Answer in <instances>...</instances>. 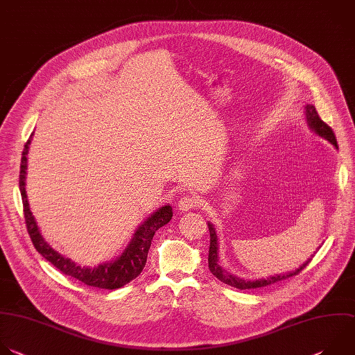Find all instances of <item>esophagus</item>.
Here are the masks:
<instances>
[{
	"instance_id": "esophagus-1",
	"label": "esophagus",
	"mask_w": 355,
	"mask_h": 355,
	"mask_svg": "<svg viewBox=\"0 0 355 355\" xmlns=\"http://www.w3.org/2000/svg\"><path fill=\"white\" fill-rule=\"evenodd\" d=\"M199 206V199L195 195H184L178 200V207L182 211H188L191 209H195Z\"/></svg>"
}]
</instances>
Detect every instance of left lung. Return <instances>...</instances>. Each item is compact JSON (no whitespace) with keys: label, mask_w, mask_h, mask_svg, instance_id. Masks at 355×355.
Here are the masks:
<instances>
[{"label":"left lung","mask_w":355,"mask_h":355,"mask_svg":"<svg viewBox=\"0 0 355 355\" xmlns=\"http://www.w3.org/2000/svg\"><path fill=\"white\" fill-rule=\"evenodd\" d=\"M306 120H308V124L309 127L322 138L327 139L329 142H331L336 148L338 146L337 145V141H336V135L333 132V130L324 123L322 121V118L319 116L316 108L311 104H308L306 107ZM209 232H210V247H209V258H207V262H209V270L211 272L213 276H216L220 282L234 287V288H239V290H251V288H261V287H266V286H270V284H275V283H279L282 280H286L288 277H293L295 275H300L305 268L306 265L309 263L305 262L300 269H297L295 272H291V273H287V275H280V276H273V277H269V279H261V280H257V282H245V280H241L239 277H235L230 273H227L224 269H221L218 266V257H217V235H216V231L213 228L211 224H209Z\"/></svg>","instance_id":"1"}]
</instances>
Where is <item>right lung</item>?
Segmentation results:
<instances>
[{
	"mask_svg": "<svg viewBox=\"0 0 355 355\" xmlns=\"http://www.w3.org/2000/svg\"><path fill=\"white\" fill-rule=\"evenodd\" d=\"M32 138V135H31ZM31 138L25 144V149L22 152V160H21V171H19V189H21V196H22V203H24V214H25V221L28 227V232L31 235V240L39 254L43 255L54 268H57L61 273L71 276L86 286L90 287H97V288H104V290H116L121 288L123 286L128 284L134 279H137L148 259V252L152 245V240L155 232L167 224L171 217H173V209L171 206H163L157 211H155L135 232L134 239L128 248L124 251V254L114 261L112 263H104L97 268L89 269V268H80L71 262L69 259L61 257L58 252H55L49 244L43 240L40 235L39 227L35 221V217L32 216L28 196H26V189H25V180H26V163H28V152H29V145H31Z\"/></svg>",
	"mask_w": 355,
	"mask_h": 355,
	"instance_id": "1",
	"label": "right lung"
}]
</instances>
